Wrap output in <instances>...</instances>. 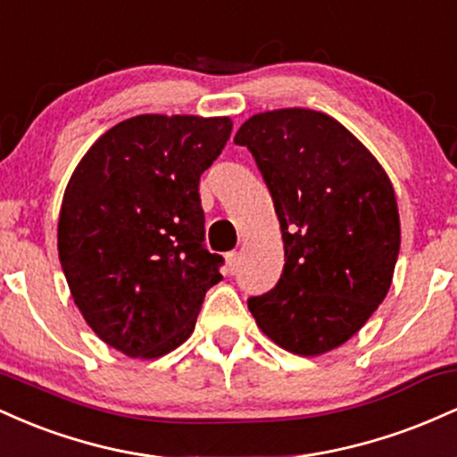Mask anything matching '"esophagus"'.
<instances>
[{"label":"esophagus","mask_w":457,"mask_h":457,"mask_svg":"<svg viewBox=\"0 0 457 457\" xmlns=\"http://www.w3.org/2000/svg\"><path fill=\"white\" fill-rule=\"evenodd\" d=\"M225 262H228V270L236 272V270H238V266H240V253L232 251V253L225 255Z\"/></svg>","instance_id":"obj_1"}]
</instances>
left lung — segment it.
I'll return each mask as SVG.
<instances>
[{
  "mask_svg": "<svg viewBox=\"0 0 457 457\" xmlns=\"http://www.w3.org/2000/svg\"><path fill=\"white\" fill-rule=\"evenodd\" d=\"M234 144L258 162L286 251L279 283L249 298L251 316L287 353H330L391 287L400 212L389 176L342 122L313 109L251 115Z\"/></svg>",
  "mask_w": 457,
  "mask_h": 457,
  "instance_id": "obj_1",
  "label": "left lung"
}]
</instances>
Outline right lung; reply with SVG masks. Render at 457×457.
Segmentation results:
<instances>
[{"instance_id": "obj_1", "label": "right lung", "mask_w": 457, "mask_h": 457, "mask_svg": "<svg viewBox=\"0 0 457 457\" xmlns=\"http://www.w3.org/2000/svg\"><path fill=\"white\" fill-rule=\"evenodd\" d=\"M229 118L144 113L115 124L68 180L57 251L75 305L104 344L159 359L195 328L223 258L204 246L199 176Z\"/></svg>"}]
</instances>
